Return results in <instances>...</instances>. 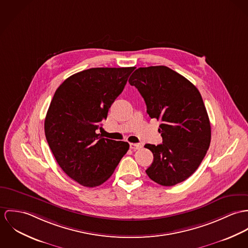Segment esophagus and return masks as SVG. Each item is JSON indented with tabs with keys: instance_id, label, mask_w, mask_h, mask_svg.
<instances>
[{
	"instance_id": "obj_1",
	"label": "esophagus",
	"mask_w": 248,
	"mask_h": 248,
	"mask_svg": "<svg viewBox=\"0 0 248 248\" xmlns=\"http://www.w3.org/2000/svg\"><path fill=\"white\" fill-rule=\"evenodd\" d=\"M130 148L132 150H137V149L141 148V144L140 143H130Z\"/></svg>"
}]
</instances>
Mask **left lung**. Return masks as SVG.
<instances>
[{"mask_svg":"<svg viewBox=\"0 0 248 248\" xmlns=\"http://www.w3.org/2000/svg\"><path fill=\"white\" fill-rule=\"evenodd\" d=\"M151 119L161 120L163 143L145 144L153 163L145 170L155 183L172 186L186 181L203 160L211 126L201 93L186 78L165 65L140 67L129 78Z\"/></svg>","mask_w":248,"mask_h":248,"instance_id":"obj_1","label":"left lung"}]
</instances>
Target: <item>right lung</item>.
<instances>
[{"label": "right lung", "instance_id": "add662e5", "mask_svg": "<svg viewBox=\"0 0 248 248\" xmlns=\"http://www.w3.org/2000/svg\"><path fill=\"white\" fill-rule=\"evenodd\" d=\"M134 69H86L56 90L45 120L46 138L58 165L83 186L108 181L129 149L126 141L100 137L98 129Z\"/></svg>", "mask_w": 248, "mask_h": 248}]
</instances>
